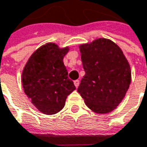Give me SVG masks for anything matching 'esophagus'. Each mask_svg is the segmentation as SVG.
I'll return each instance as SVG.
<instances>
[{"label": "esophagus", "instance_id": "esophagus-1", "mask_svg": "<svg viewBox=\"0 0 147 147\" xmlns=\"http://www.w3.org/2000/svg\"><path fill=\"white\" fill-rule=\"evenodd\" d=\"M74 84H75V86L77 88L78 86H79V84H80V80H74Z\"/></svg>", "mask_w": 147, "mask_h": 147}]
</instances>
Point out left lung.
I'll return each instance as SVG.
<instances>
[{
    "instance_id": "8db88e82",
    "label": "left lung",
    "mask_w": 147,
    "mask_h": 147,
    "mask_svg": "<svg viewBox=\"0 0 147 147\" xmlns=\"http://www.w3.org/2000/svg\"><path fill=\"white\" fill-rule=\"evenodd\" d=\"M85 76L77 91L89 109L98 113L114 109L131 83L130 66L117 44L99 38L80 46Z\"/></svg>"
}]
</instances>
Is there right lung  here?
I'll list each match as a JSON object with an SVG mask.
<instances>
[{"mask_svg": "<svg viewBox=\"0 0 147 147\" xmlns=\"http://www.w3.org/2000/svg\"><path fill=\"white\" fill-rule=\"evenodd\" d=\"M68 48L47 43L29 57L22 73L24 93L36 108L48 115L63 109L67 96L76 90L68 78L63 57Z\"/></svg>", "mask_w": 147, "mask_h": 147, "instance_id": "obj_1", "label": "right lung"}]
</instances>
